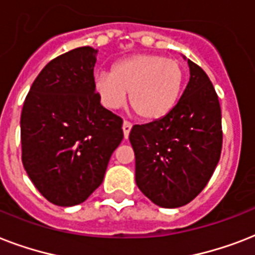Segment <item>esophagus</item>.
<instances>
[{"label": "esophagus", "instance_id": "esophagus-1", "mask_svg": "<svg viewBox=\"0 0 255 255\" xmlns=\"http://www.w3.org/2000/svg\"><path fill=\"white\" fill-rule=\"evenodd\" d=\"M131 128H132V124L129 122H124L123 123V133H124V137L127 139L128 135H129V132H131Z\"/></svg>", "mask_w": 255, "mask_h": 255}]
</instances>
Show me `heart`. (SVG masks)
<instances>
[{
  "label": "heart",
  "instance_id": "obj_1",
  "mask_svg": "<svg viewBox=\"0 0 255 255\" xmlns=\"http://www.w3.org/2000/svg\"><path fill=\"white\" fill-rule=\"evenodd\" d=\"M185 81L181 63L157 54H135L114 63L111 73L94 78L100 103L118 110L127 102L140 119H163L177 104Z\"/></svg>",
  "mask_w": 255,
  "mask_h": 255
}]
</instances>
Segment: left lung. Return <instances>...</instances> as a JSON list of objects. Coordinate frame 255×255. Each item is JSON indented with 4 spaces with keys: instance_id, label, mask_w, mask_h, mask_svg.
Instances as JSON below:
<instances>
[{
    "instance_id": "obj_1",
    "label": "left lung",
    "mask_w": 255,
    "mask_h": 255,
    "mask_svg": "<svg viewBox=\"0 0 255 255\" xmlns=\"http://www.w3.org/2000/svg\"><path fill=\"white\" fill-rule=\"evenodd\" d=\"M189 82L163 119L133 126L136 185L153 204L180 208L206 186L222 148L221 108L205 71L186 59Z\"/></svg>"
}]
</instances>
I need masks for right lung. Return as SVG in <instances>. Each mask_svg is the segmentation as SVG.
I'll return each mask as SVG.
<instances>
[{"mask_svg": "<svg viewBox=\"0 0 255 255\" xmlns=\"http://www.w3.org/2000/svg\"><path fill=\"white\" fill-rule=\"evenodd\" d=\"M96 53L85 46L49 62L22 108V164L42 196L58 206L91 196L123 140V120L100 104L94 90Z\"/></svg>", "mask_w": 255, "mask_h": 255, "instance_id": "obj_1", "label": "right lung"}]
</instances>
